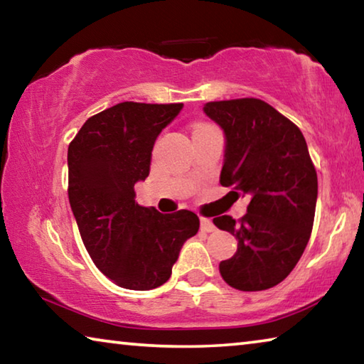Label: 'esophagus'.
I'll return each mask as SVG.
<instances>
[{"label":"esophagus","mask_w":364,"mask_h":364,"mask_svg":"<svg viewBox=\"0 0 364 364\" xmlns=\"http://www.w3.org/2000/svg\"><path fill=\"white\" fill-rule=\"evenodd\" d=\"M200 230H202V231H205V232H212V231L217 230V228H215V225H213V221H212V220H208V218H200Z\"/></svg>","instance_id":"1"}]
</instances>
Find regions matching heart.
<instances>
[{
    "mask_svg": "<svg viewBox=\"0 0 364 364\" xmlns=\"http://www.w3.org/2000/svg\"><path fill=\"white\" fill-rule=\"evenodd\" d=\"M199 127H204V125H199Z\"/></svg>",
    "mask_w": 364,
    "mask_h": 364,
    "instance_id": "obj_1",
    "label": "heart"
}]
</instances>
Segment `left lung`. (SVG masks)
<instances>
[{"instance_id":"8db88e82","label":"left lung","mask_w":364,"mask_h":364,"mask_svg":"<svg viewBox=\"0 0 364 364\" xmlns=\"http://www.w3.org/2000/svg\"><path fill=\"white\" fill-rule=\"evenodd\" d=\"M204 112L225 133L221 186L247 196V213L213 218L237 239L220 274L239 291H264L294 269L310 239L318 176L304 134L262 100L207 102Z\"/></svg>"}]
</instances>
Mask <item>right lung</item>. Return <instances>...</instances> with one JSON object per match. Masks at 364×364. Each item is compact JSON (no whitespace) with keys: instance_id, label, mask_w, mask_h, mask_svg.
Here are the masks:
<instances>
[{"instance_id":"add662e5","label":"right lung","mask_w":364,"mask_h":364,"mask_svg":"<svg viewBox=\"0 0 364 364\" xmlns=\"http://www.w3.org/2000/svg\"><path fill=\"white\" fill-rule=\"evenodd\" d=\"M183 104L120 102L90 117L69 144V202L91 260L117 286L151 291L167 282L199 217L139 205L156 139Z\"/></svg>"}]
</instances>
